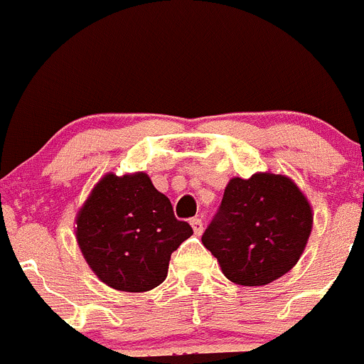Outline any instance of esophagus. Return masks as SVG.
Segmentation results:
<instances>
[{"mask_svg":"<svg viewBox=\"0 0 364 364\" xmlns=\"http://www.w3.org/2000/svg\"><path fill=\"white\" fill-rule=\"evenodd\" d=\"M190 225H192V230H194L196 235L203 234V221L199 218H192L190 219Z\"/></svg>","mask_w":364,"mask_h":364,"instance_id":"34e87169","label":"esophagus"}]
</instances>
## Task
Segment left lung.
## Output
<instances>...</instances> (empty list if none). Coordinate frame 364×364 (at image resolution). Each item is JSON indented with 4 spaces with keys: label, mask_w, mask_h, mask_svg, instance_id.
<instances>
[{
    "label": "left lung",
    "mask_w": 364,
    "mask_h": 364,
    "mask_svg": "<svg viewBox=\"0 0 364 364\" xmlns=\"http://www.w3.org/2000/svg\"><path fill=\"white\" fill-rule=\"evenodd\" d=\"M312 206L287 176L232 178L201 241L235 284L263 287L292 270L312 232Z\"/></svg>",
    "instance_id": "1"
}]
</instances>
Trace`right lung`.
<instances>
[{
	"label": "right lung",
	"mask_w": 364,
	"mask_h": 364,
	"mask_svg": "<svg viewBox=\"0 0 364 364\" xmlns=\"http://www.w3.org/2000/svg\"><path fill=\"white\" fill-rule=\"evenodd\" d=\"M76 239L92 272L121 292H146L165 281L172 252L192 235L145 172L107 174L76 218Z\"/></svg>",
	"instance_id": "right-lung-1"
}]
</instances>
